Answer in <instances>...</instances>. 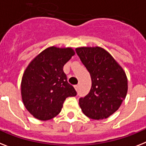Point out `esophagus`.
<instances>
[{
  "label": "esophagus",
  "instance_id": "34e87169",
  "mask_svg": "<svg viewBox=\"0 0 146 146\" xmlns=\"http://www.w3.org/2000/svg\"><path fill=\"white\" fill-rule=\"evenodd\" d=\"M79 87H80V84H78V85H75V86H74V89H75L76 90H79Z\"/></svg>",
  "mask_w": 146,
  "mask_h": 146
}]
</instances>
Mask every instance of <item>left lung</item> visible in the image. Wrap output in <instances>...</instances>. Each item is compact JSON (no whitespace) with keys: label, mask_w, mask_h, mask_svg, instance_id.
Here are the masks:
<instances>
[{"label":"left lung","mask_w":146,"mask_h":146,"mask_svg":"<svg viewBox=\"0 0 146 146\" xmlns=\"http://www.w3.org/2000/svg\"><path fill=\"white\" fill-rule=\"evenodd\" d=\"M75 50L92 80L90 92L79 99L82 111L96 120L108 118L119 109L126 97L127 79L125 72L102 48L81 47Z\"/></svg>","instance_id":"8db88e82"}]
</instances>
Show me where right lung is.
Returning <instances> with one entry per match:
<instances>
[{"mask_svg": "<svg viewBox=\"0 0 146 146\" xmlns=\"http://www.w3.org/2000/svg\"><path fill=\"white\" fill-rule=\"evenodd\" d=\"M74 55L71 48L50 47L28 65L21 80V97L26 109L39 120L58 115L66 98L77 92L67 81L63 66Z\"/></svg>", "mask_w": 146, "mask_h": 146, "instance_id": "obj_1", "label": "right lung"}]
</instances>
